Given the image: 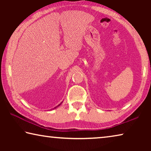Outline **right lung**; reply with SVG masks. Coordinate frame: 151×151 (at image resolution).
<instances>
[{"mask_svg":"<svg viewBox=\"0 0 151 151\" xmlns=\"http://www.w3.org/2000/svg\"><path fill=\"white\" fill-rule=\"evenodd\" d=\"M62 103H63V102H62ZM61 103H60V104H58V106H56V107H55V109H56V108H57V107H58V106H60V104H61Z\"/></svg>","mask_w":151,"mask_h":151,"instance_id":"add662e5","label":"right lung"}]
</instances>
